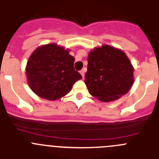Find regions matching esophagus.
<instances>
[{
	"label": "esophagus",
	"mask_w": 159,
	"mask_h": 159,
	"mask_svg": "<svg viewBox=\"0 0 159 159\" xmlns=\"http://www.w3.org/2000/svg\"><path fill=\"white\" fill-rule=\"evenodd\" d=\"M85 68H84V69L81 70L80 71V74H81V76H82L83 78H84V77H85Z\"/></svg>",
	"instance_id": "1"
}]
</instances>
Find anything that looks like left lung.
Returning a JSON list of instances; mask_svg holds the SVG:
<instances>
[{"instance_id":"left-lung-1","label":"left lung","mask_w":159,"mask_h":159,"mask_svg":"<svg viewBox=\"0 0 159 159\" xmlns=\"http://www.w3.org/2000/svg\"><path fill=\"white\" fill-rule=\"evenodd\" d=\"M134 67L125 53L109 45L90 51L85 83L97 100L110 102L128 93L134 83Z\"/></svg>"}]
</instances>
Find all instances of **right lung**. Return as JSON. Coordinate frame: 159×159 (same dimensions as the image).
I'll use <instances>...</instances> for the list:
<instances>
[{"label":"right lung","mask_w":159,"mask_h":159,"mask_svg":"<svg viewBox=\"0 0 159 159\" xmlns=\"http://www.w3.org/2000/svg\"><path fill=\"white\" fill-rule=\"evenodd\" d=\"M69 52L56 43L40 46L32 52L25 70L28 85L37 96L48 101L58 100L82 78L74 70V58Z\"/></svg>","instance_id":"right-lung-1"}]
</instances>
